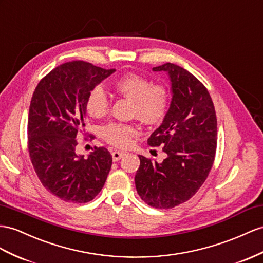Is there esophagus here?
<instances>
[{"mask_svg":"<svg viewBox=\"0 0 263 263\" xmlns=\"http://www.w3.org/2000/svg\"><path fill=\"white\" fill-rule=\"evenodd\" d=\"M111 154L113 161H119L121 158H123L125 156V153L122 151H113Z\"/></svg>","mask_w":263,"mask_h":263,"instance_id":"esophagus-1","label":"esophagus"}]
</instances>
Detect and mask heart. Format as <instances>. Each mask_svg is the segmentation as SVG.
<instances>
[{"instance_id": "b5f03b06", "label": "heart", "mask_w": 263, "mask_h": 263, "mask_svg": "<svg viewBox=\"0 0 263 263\" xmlns=\"http://www.w3.org/2000/svg\"><path fill=\"white\" fill-rule=\"evenodd\" d=\"M116 90L126 99L133 101L132 116L146 124L159 123L165 116L169 106V93L165 86L152 84V81L137 73H127L121 77L116 84ZM109 99L102 87L97 86L86 98V112L93 118L104 117L109 111ZM137 126L122 123L105 125L101 134L103 139L113 145L126 147L132 138L138 136Z\"/></svg>"}]
</instances>
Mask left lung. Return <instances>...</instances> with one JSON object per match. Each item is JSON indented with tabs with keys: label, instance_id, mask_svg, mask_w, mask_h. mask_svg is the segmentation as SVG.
<instances>
[{
	"label": "left lung",
	"instance_id": "8db88e82",
	"mask_svg": "<svg viewBox=\"0 0 263 263\" xmlns=\"http://www.w3.org/2000/svg\"><path fill=\"white\" fill-rule=\"evenodd\" d=\"M152 71L167 74L172 98L147 144L162 145L166 158L158 163L139 156L134 181L145 203L170 209L192 198L208 178L217 149V116L205 86L189 71L172 63Z\"/></svg>",
	"mask_w": 263,
	"mask_h": 263
}]
</instances>
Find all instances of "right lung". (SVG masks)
<instances>
[{"label":"right lung","instance_id":"add662e5","mask_svg":"<svg viewBox=\"0 0 263 263\" xmlns=\"http://www.w3.org/2000/svg\"><path fill=\"white\" fill-rule=\"evenodd\" d=\"M116 72L84 61H72L45 76L33 93L28 119V143L33 167L44 187L72 203H85L102 190L112 165L105 147L87 158L76 152L77 137L85 129L89 93Z\"/></svg>","mask_w":263,"mask_h":263}]
</instances>
